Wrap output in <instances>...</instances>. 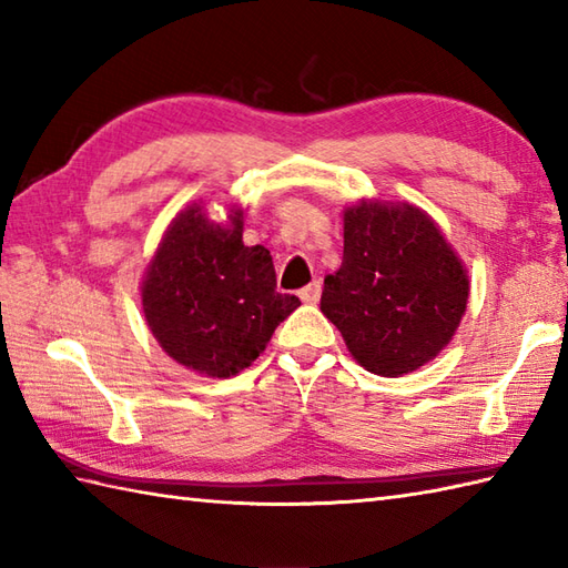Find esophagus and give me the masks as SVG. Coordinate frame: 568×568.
Returning a JSON list of instances; mask_svg holds the SVG:
<instances>
[{"instance_id":"esophagus-1","label":"esophagus","mask_w":568,"mask_h":568,"mask_svg":"<svg viewBox=\"0 0 568 568\" xmlns=\"http://www.w3.org/2000/svg\"><path fill=\"white\" fill-rule=\"evenodd\" d=\"M320 295H322V285L317 281L310 283L307 287H303V291H300V300H303V303H307V305H315L317 300H320Z\"/></svg>"}]
</instances>
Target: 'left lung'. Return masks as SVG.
Instances as JSON below:
<instances>
[{
  "label": "left lung",
  "mask_w": 568,
  "mask_h": 568,
  "mask_svg": "<svg viewBox=\"0 0 568 568\" xmlns=\"http://www.w3.org/2000/svg\"><path fill=\"white\" fill-rule=\"evenodd\" d=\"M466 305V265L425 210L344 207L342 268L324 277L320 310L358 366L383 378L417 371L452 342Z\"/></svg>",
  "instance_id": "obj_1"
}]
</instances>
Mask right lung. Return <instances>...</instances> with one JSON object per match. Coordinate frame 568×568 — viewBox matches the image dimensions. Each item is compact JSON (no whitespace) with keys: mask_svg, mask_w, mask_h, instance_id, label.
<instances>
[{"mask_svg":"<svg viewBox=\"0 0 568 568\" xmlns=\"http://www.w3.org/2000/svg\"><path fill=\"white\" fill-rule=\"evenodd\" d=\"M143 317L180 366L229 378L265 352L277 324L300 307L275 291L271 251L244 244V210L214 222L202 202L168 224L141 281Z\"/></svg>","mask_w":568,"mask_h":568,"instance_id":"1","label":"right lung"}]
</instances>
